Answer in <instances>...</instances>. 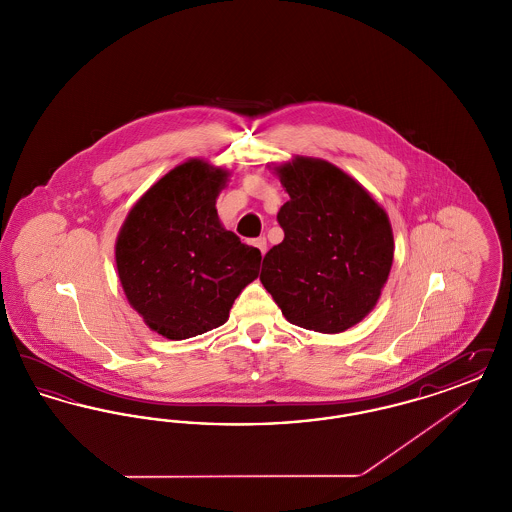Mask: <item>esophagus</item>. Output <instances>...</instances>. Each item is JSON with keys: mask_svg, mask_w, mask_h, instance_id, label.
<instances>
[{"mask_svg": "<svg viewBox=\"0 0 512 512\" xmlns=\"http://www.w3.org/2000/svg\"><path fill=\"white\" fill-rule=\"evenodd\" d=\"M253 245H255L263 255L267 253V240H265V238H257V240L253 242Z\"/></svg>", "mask_w": 512, "mask_h": 512, "instance_id": "1", "label": "esophagus"}]
</instances>
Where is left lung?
<instances>
[{"label": "left lung", "instance_id": "obj_1", "mask_svg": "<svg viewBox=\"0 0 512 512\" xmlns=\"http://www.w3.org/2000/svg\"><path fill=\"white\" fill-rule=\"evenodd\" d=\"M290 195L278 211L284 230L261 282L295 326L338 334L374 309L393 263L386 211L336 165L295 157L274 167Z\"/></svg>", "mask_w": 512, "mask_h": 512}]
</instances>
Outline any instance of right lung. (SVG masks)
Wrapping results in <instances>:
<instances>
[{
    "instance_id": "right-lung-1",
    "label": "right lung",
    "mask_w": 512,
    "mask_h": 512,
    "mask_svg": "<svg viewBox=\"0 0 512 512\" xmlns=\"http://www.w3.org/2000/svg\"><path fill=\"white\" fill-rule=\"evenodd\" d=\"M228 171L190 159L153 184L122 224L115 261L128 303L147 326L186 340L228 320L259 276L261 251L220 224Z\"/></svg>"
}]
</instances>
